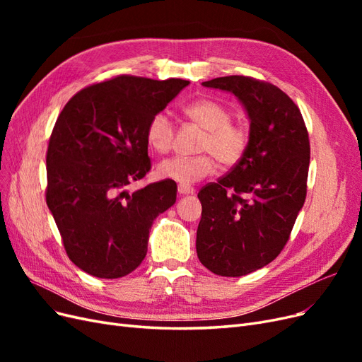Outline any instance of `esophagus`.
Returning <instances> with one entry per match:
<instances>
[{"instance_id":"34e87169","label":"esophagus","mask_w":362,"mask_h":362,"mask_svg":"<svg viewBox=\"0 0 362 362\" xmlns=\"http://www.w3.org/2000/svg\"><path fill=\"white\" fill-rule=\"evenodd\" d=\"M178 193L180 194H193L194 193V189L190 187V185H178Z\"/></svg>"}]
</instances>
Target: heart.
I'll list each match as a JSON object with an SVG mask.
<instances>
[{"label": "heart", "mask_w": 362, "mask_h": 362, "mask_svg": "<svg viewBox=\"0 0 362 362\" xmlns=\"http://www.w3.org/2000/svg\"><path fill=\"white\" fill-rule=\"evenodd\" d=\"M184 113L201 127L202 154L194 157H172L158 164L157 173L163 180L181 185L198 182L214 172L216 158L223 168H234L243 160L249 148V131L245 125L231 122L233 113L226 105L210 98L194 100L184 107ZM175 125L166 112L152 115L146 127L148 145L158 154H166L173 146Z\"/></svg>", "instance_id": "heart-1"}]
</instances>
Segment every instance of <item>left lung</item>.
<instances>
[{
    "label": "left lung",
    "instance_id": "1",
    "mask_svg": "<svg viewBox=\"0 0 362 362\" xmlns=\"http://www.w3.org/2000/svg\"><path fill=\"white\" fill-rule=\"evenodd\" d=\"M233 92L250 119L243 160L199 190L196 252L216 275L243 276L287 245L306 198L310 139L299 107L275 84L229 75L202 83Z\"/></svg>",
    "mask_w": 362,
    "mask_h": 362
}]
</instances>
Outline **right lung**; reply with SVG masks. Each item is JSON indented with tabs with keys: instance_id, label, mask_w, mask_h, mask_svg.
Here are the masks:
<instances>
[{
	"instance_id": "obj_1",
	"label": "right lung",
	"mask_w": 362,
	"mask_h": 362,
	"mask_svg": "<svg viewBox=\"0 0 362 362\" xmlns=\"http://www.w3.org/2000/svg\"><path fill=\"white\" fill-rule=\"evenodd\" d=\"M189 84L117 75L76 92L63 107L47 151V205L76 267L103 279L136 270L154 218L177 201L163 180L127 193L151 170L146 127Z\"/></svg>"
}]
</instances>
